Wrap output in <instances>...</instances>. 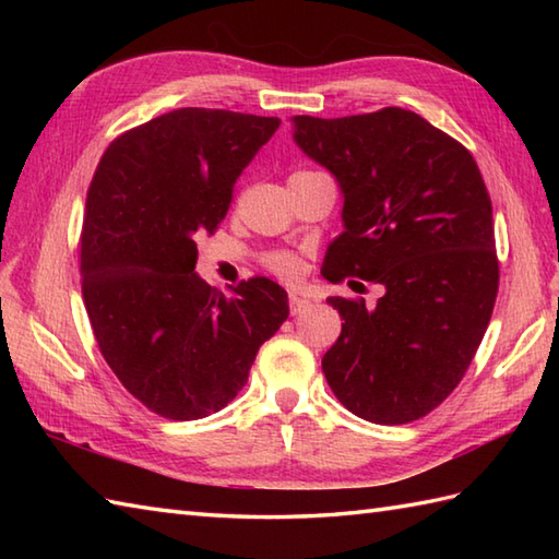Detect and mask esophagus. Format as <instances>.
<instances>
[{"instance_id":"1","label":"esophagus","mask_w":559,"mask_h":559,"mask_svg":"<svg viewBox=\"0 0 559 559\" xmlns=\"http://www.w3.org/2000/svg\"><path fill=\"white\" fill-rule=\"evenodd\" d=\"M288 307H290V314L298 317V314L307 312V307H310V300L302 298L300 293H290L288 295Z\"/></svg>"}]
</instances>
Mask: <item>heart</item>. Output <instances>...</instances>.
Returning <instances> with one entry per match:
<instances>
[{
  "label": "heart",
  "mask_w": 559,
  "mask_h": 559,
  "mask_svg": "<svg viewBox=\"0 0 559 559\" xmlns=\"http://www.w3.org/2000/svg\"><path fill=\"white\" fill-rule=\"evenodd\" d=\"M264 264L273 273V276H278L283 281L298 278V273H300V259L293 252H271L264 257Z\"/></svg>",
  "instance_id": "heart-1"
}]
</instances>
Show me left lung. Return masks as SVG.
<instances>
[{
	"instance_id": "left-lung-1",
	"label": "left lung",
	"mask_w": 559,
	"mask_h": 559,
	"mask_svg": "<svg viewBox=\"0 0 559 559\" xmlns=\"http://www.w3.org/2000/svg\"><path fill=\"white\" fill-rule=\"evenodd\" d=\"M293 122L295 144L334 173L343 192L346 230L329 247L324 278L384 288L374 307L326 300L343 319L322 358L326 382L362 420H418L466 374L500 288L492 201L478 163L401 108Z\"/></svg>"
}]
</instances>
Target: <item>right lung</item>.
Wrapping results in <instances>:
<instances>
[{"instance_id": "add662e5", "label": "right lung", "mask_w": 559, "mask_h": 559, "mask_svg": "<svg viewBox=\"0 0 559 559\" xmlns=\"http://www.w3.org/2000/svg\"><path fill=\"white\" fill-rule=\"evenodd\" d=\"M278 117L180 108L117 136L93 175L81 225V293L105 362L136 401L170 420L221 411L247 384L259 346L288 317L264 276L230 298L197 266L237 177Z\"/></svg>"}]
</instances>
